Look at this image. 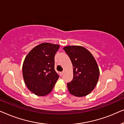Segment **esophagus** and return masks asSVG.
I'll list each match as a JSON object with an SVG mask.
<instances>
[{
  "label": "esophagus",
  "mask_w": 124,
  "mask_h": 124,
  "mask_svg": "<svg viewBox=\"0 0 124 124\" xmlns=\"http://www.w3.org/2000/svg\"><path fill=\"white\" fill-rule=\"evenodd\" d=\"M64 72H60V76H62L64 74Z\"/></svg>",
  "instance_id": "34e87169"
}]
</instances>
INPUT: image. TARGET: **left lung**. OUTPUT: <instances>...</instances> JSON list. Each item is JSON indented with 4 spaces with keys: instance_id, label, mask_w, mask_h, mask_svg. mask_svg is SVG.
<instances>
[{
    "instance_id": "1",
    "label": "left lung",
    "mask_w": 124,
    "mask_h": 124,
    "mask_svg": "<svg viewBox=\"0 0 124 124\" xmlns=\"http://www.w3.org/2000/svg\"><path fill=\"white\" fill-rule=\"evenodd\" d=\"M73 67V78L67 84L69 93L78 97L93 90L99 77V70L94 57L84 47L73 46L64 47Z\"/></svg>"
}]
</instances>
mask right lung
Masks as SVG:
<instances>
[{
  "label": "right lung",
  "mask_w": 124,
  "mask_h": 124,
  "mask_svg": "<svg viewBox=\"0 0 124 124\" xmlns=\"http://www.w3.org/2000/svg\"><path fill=\"white\" fill-rule=\"evenodd\" d=\"M59 45L40 44L30 51L23 65L25 84L29 90L38 96L51 93L59 76L55 70V56Z\"/></svg>",
  "instance_id": "right-lung-1"
}]
</instances>
